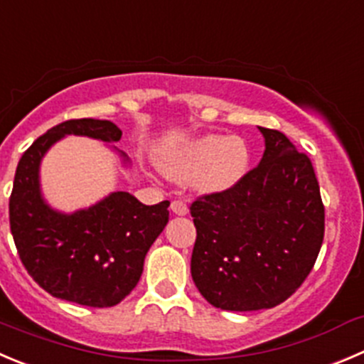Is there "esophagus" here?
<instances>
[{
  "label": "esophagus",
  "mask_w": 364,
  "mask_h": 364,
  "mask_svg": "<svg viewBox=\"0 0 364 364\" xmlns=\"http://www.w3.org/2000/svg\"><path fill=\"white\" fill-rule=\"evenodd\" d=\"M171 210H172V213L179 215V217H183V215L188 213V206H186V204L183 203V200H172Z\"/></svg>",
  "instance_id": "34e87169"
}]
</instances>
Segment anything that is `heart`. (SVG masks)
I'll use <instances>...</instances> for the list:
<instances>
[{
  "instance_id": "heart-1",
  "label": "heart",
  "mask_w": 364,
  "mask_h": 364,
  "mask_svg": "<svg viewBox=\"0 0 364 364\" xmlns=\"http://www.w3.org/2000/svg\"><path fill=\"white\" fill-rule=\"evenodd\" d=\"M252 151L238 135H206L164 147L158 153V165L174 181H186L200 193H222L235 188L247 176Z\"/></svg>"
}]
</instances>
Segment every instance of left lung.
<instances>
[{"label":"left lung","instance_id":"8db88e82","mask_svg":"<svg viewBox=\"0 0 364 364\" xmlns=\"http://www.w3.org/2000/svg\"><path fill=\"white\" fill-rule=\"evenodd\" d=\"M259 165L190 208L197 229L192 279L215 308L257 311L304 283L323 242V204L306 154L277 129L259 128Z\"/></svg>","mask_w":364,"mask_h":364}]
</instances>
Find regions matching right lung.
<instances>
[{
	"label": "right lung",
	"mask_w": 364,
	"mask_h": 364,
	"mask_svg": "<svg viewBox=\"0 0 364 364\" xmlns=\"http://www.w3.org/2000/svg\"><path fill=\"white\" fill-rule=\"evenodd\" d=\"M67 135L105 144L121 140L112 121L74 119L48 129L21 156L10 196V231L35 283L53 297L90 308L119 304L136 287L147 250L168 222V200L147 206L128 192L65 213L44 199L41 164ZM124 167L129 158L108 146Z\"/></svg>",
	"instance_id": "1"
}]
</instances>
